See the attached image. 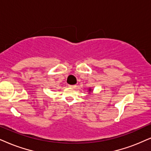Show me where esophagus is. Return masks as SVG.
I'll return each mask as SVG.
<instances>
[{
    "label": "esophagus",
    "instance_id": "1",
    "mask_svg": "<svg viewBox=\"0 0 151 151\" xmlns=\"http://www.w3.org/2000/svg\"><path fill=\"white\" fill-rule=\"evenodd\" d=\"M68 87L70 88H75L76 86L75 85H69L68 86Z\"/></svg>",
    "mask_w": 151,
    "mask_h": 151
}]
</instances>
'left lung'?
I'll return each instance as SVG.
<instances>
[{
    "label": "left lung",
    "mask_w": 151,
    "mask_h": 151,
    "mask_svg": "<svg viewBox=\"0 0 151 151\" xmlns=\"http://www.w3.org/2000/svg\"><path fill=\"white\" fill-rule=\"evenodd\" d=\"M88 91H89V93H93V89L91 88H88Z\"/></svg>",
    "instance_id": "left-lung-1"
}]
</instances>
